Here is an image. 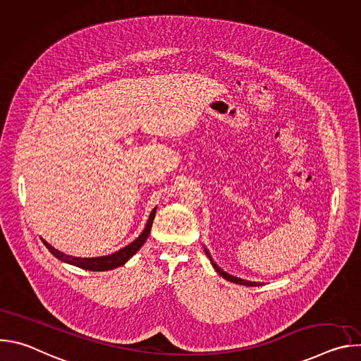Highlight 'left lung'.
<instances>
[{
  "instance_id": "1",
  "label": "left lung",
  "mask_w": 361,
  "mask_h": 361,
  "mask_svg": "<svg viewBox=\"0 0 361 361\" xmlns=\"http://www.w3.org/2000/svg\"><path fill=\"white\" fill-rule=\"evenodd\" d=\"M205 254L209 255V259H210V262H212V264H213V267L216 269V271L223 277V279H226V280H228V281H231V283H235V284H243V286H250V287H255V286H260V283H255V281H247V280H243V279H238V277H234V276H230V274H227L226 271H223L214 262H213V259H212V255H210V252L207 251V248H205Z\"/></svg>"
}]
</instances>
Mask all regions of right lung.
Wrapping results in <instances>:
<instances>
[{
	"instance_id": "add662e5",
	"label": "right lung",
	"mask_w": 361,
	"mask_h": 361,
	"mask_svg": "<svg viewBox=\"0 0 361 361\" xmlns=\"http://www.w3.org/2000/svg\"><path fill=\"white\" fill-rule=\"evenodd\" d=\"M156 210H157V207L151 212L144 231L131 244L126 245L124 248H121L117 252L110 254V255L92 257V259H80V257H71V255H67V254L56 250L53 245H49L44 240H42V243L45 244V247L49 250L51 254L57 257L59 260H61L64 263H68L71 266H75V267H80L84 270H90V271H109V270H113V269H117V267L126 264L131 259V257L141 248V245L145 243V240L151 231L152 220H154V217H156Z\"/></svg>"
}]
</instances>
